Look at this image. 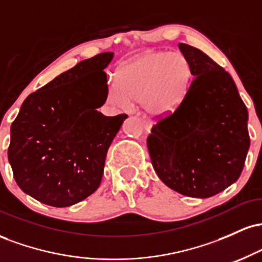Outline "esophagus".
<instances>
[{
    "label": "esophagus",
    "mask_w": 262,
    "mask_h": 262,
    "mask_svg": "<svg viewBox=\"0 0 262 262\" xmlns=\"http://www.w3.org/2000/svg\"><path fill=\"white\" fill-rule=\"evenodd\" d=\"M143 127H144V129H145V130L150 132V129H151V127H152V122L150 121V119L143 118Z\"/></svg>",
    "instance_id": "esophagus-1"
}]
</instances>
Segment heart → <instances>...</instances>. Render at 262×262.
<instances>
[{
  "label": "heart",
  "mask_w": 262,
  "mask_h": 262,
  "mask_svg": "<svg viewBox=\"0 0 262 262\" xmlns=\"http://www.w3.org/2000/svg\"><path fill=\"white\" fill-rule=\"evenodd\" d=\"M192 80L191 61L182 53L155 50L125 61L118 70V81L108 85L107 101L128 107L141 101L146 112L167 116L181 104Z\"/></svg>",
  "instance_id": "obj_1"
}]
</instances>
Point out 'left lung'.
I'll return each mask as SVG.
<instances>
[{
	"label": "left lung",
	"mask_w": 262,
	"mask_h": 262,
	"mask_svg": "<svg viewBox=\"0 0 262 262\" xmlns=\"http://www.w3.org/2000/svg\"><path fill=\"white\" fill-rule=\"evenodd\" d=\"M179 48L194 77L181 104L152 125L148 149L167 187L208 198L242 173L250 146L248 110L229 73L197 48Z\"/></svg>",
	"instance_id": "obj_1"
}]
</instances>
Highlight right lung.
Listing matches in <instances>:
<instances>
[{
	"label": "right lung",
	"instance_id": "1",
	"mask_svg": "<svg viewBox=\"0 0 262 262\" xmlns=\"http://www.w3.org/2000/svg\"><path fill=\"white\" fill-rule=\"evenodd\" d=\"M112 59L102 53L60 74L26 98L12 123L14 180L39 202L73 206L100 186L108 148L128 117L96 110L107 100L103 70Z\"/></svg>",
	"mask_w": 262,
	"mask_h": 262
}]
</instances>
